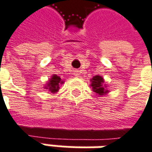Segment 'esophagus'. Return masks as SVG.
<instances>
[{
  "label": "esophagus",
  "instance_id": "1",
  "mask_svg": "<svg viewBox=\"0 0 152 152\" xmlns=\"http://www.w3.org/2000/svg\"><path fill=\"white\" fill-rule=\"evenodd\" d=\"M75 76H78V73H76V74H75Z\"/></svg>",
  "mask_w": 152,
  "mask_h": 152
}]
</instances>
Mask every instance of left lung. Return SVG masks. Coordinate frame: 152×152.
Returning a JSON list of instances; mask_svg holds the SVG:
<instances>
[{"label": "left lung", "mask_w": 152, "mask_h": 152, "mask_svg": "<svg viewBox=\"0 0 152 152\" xmlns=\"http://www.w3.org/2000/svg\"><path fill=\"white\" fill-rule=\"evenodd\" d=\"M92 84L91 86L92 87V90L93 92H95L98 95H103L104 93H106L107 91L104 90V87H103V78L102 76H93L92 80Z\"/></svg>", "instance_id": "obj_1"}]
</instances>
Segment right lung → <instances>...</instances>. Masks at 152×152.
<instances>
[{
  "label": "right lung",
  "instance_id": "obj_1",
  "mask_svg": "<svg viewBox=\"0 0 152 152\" xmlns=\"http://www.w3.org/2000/svg\"><path fill=\"white\" fill-rule=\"evenodd\" d=\"M61 83H63V81H61L60 77L57 76L56 75H54L48 82V86H46L45 88L49 89L50 92L55 93L56 92H58V90L60 88V85Z\"/></svg>",
  "mask_w": 152,
  "mask_h": 152
}]
</instances>
